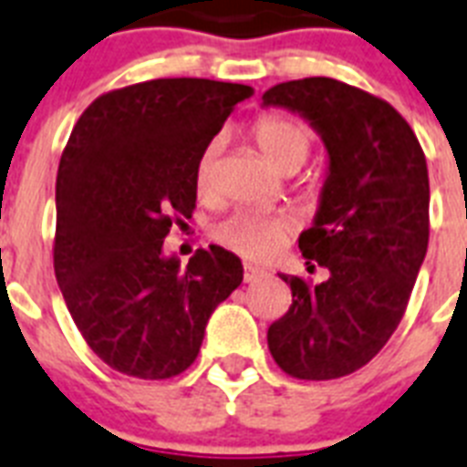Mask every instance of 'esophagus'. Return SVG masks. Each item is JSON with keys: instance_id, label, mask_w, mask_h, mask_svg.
<instances>
[{"instance_id": "esophagus-1", "label": "esophagus", "mask_w": 467, "mask_h": 467, "mask_svg": "<svg viewBox=\"0 0 467 467\" xmlns=\"http://www.w3.org/2000/svg\"><path fill=\"white\" fill-rule=\"evenodd\" d=\"M264 275H268V271L254 266V264H244V283H256V280L264 278Z\"/></svg>"}]
</instances>
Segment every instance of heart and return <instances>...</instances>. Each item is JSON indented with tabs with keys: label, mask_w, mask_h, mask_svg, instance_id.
<instances>
[{
	"label": "heart",
	"mask_w": 467,
	"mask_h": 467,
	"mask_svg": "<svg viewBox=\"0 0 467 467\" xmlns=\"http://www.w3.org/2000/svg\"><path fill=\"white\" fill-rule=\"evenodd\" d=\"M252 136L266 161L280 172H295L306 161L312 148V134L297 119L283 115L259 117L252 127ZM213 143L201 150L194 168V187L199 196H208L213 189ZM293 230V223L285 215H256V213H234L218 225L215 234L233 252L249 256V259H264L275 252V246L283 242Z\"/></svg>",
	"instance_id": "heart-1"
}]
</instances>
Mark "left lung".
Wrapping results in <instances>:
<instances>
[{"instance_id":"obj_1","label":"left lung","mask_w":467,"mask_h":467,"mask_svg":"<svg viewBox=\"0 0 467 467\" xmlns=\"http://www.w3.org/2000/svg\"><path fill=\"white\" fill-rule=\"evenodd\" d=\"M264 108L305 117L328 150L314 225L299 234L328 280L293 290L268 328V350L295 379L326 381L365 367L403 319L430 242V177L418 136L381 98L336 78L278 83Z\"/></svg>"}]
</instances>
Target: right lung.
I'll return each instance as SVG.
<instances>
[{
    "mask_svg": "<svg viewBox=\"0 0 467 467\" xmlns=\"http://www.w3.org/2000/svg\"><path fill=\"white\" fill-rule=\"evenodd\" d=\"M252 93L211 78L134 83L90 102L64 148L57 283L90 350L127 377L182 374L213 309L242 283V261L223 246L182 268L162 240L192 218L201 150Z\"/></svg>",
    "mask_w": 467,
    "mask_h": 467,
    "instance_id": "right-lung-1",
    "label": "right lung"
}]
</instances>
